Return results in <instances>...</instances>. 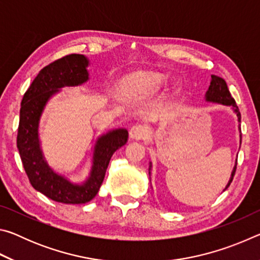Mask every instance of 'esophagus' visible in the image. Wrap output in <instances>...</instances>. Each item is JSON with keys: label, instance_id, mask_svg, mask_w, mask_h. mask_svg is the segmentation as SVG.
<instances>
[{"label": "esophagus", "instance_id": "esophagus-1", "mask_svg": "<svg viewBox=\"0 0 260 260\" xmlns=\"http://www.w3.org/2000/svg\"><path fill=\"white\" fill-rule=\"evenodd\" d=\"M148 135V128L146 126L141 124H135L131 127L129 129V136L133 140H141L144 139Z\"/></svg>", "mask_w": 260, "mask_h": 260}]
</instances>
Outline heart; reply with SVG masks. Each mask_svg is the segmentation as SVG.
Returning <instances> with one entry per match:
<instances>
[{"label": "heart", "instance_id": "1", "mask_svg": "<svg viewBox=\"0 0 260 260\" xmlns=\"http://www.w3.org/2000/svg\"><path fill=\"white\" fill-rule=\"evenodd\" d=\"M164 78L158 73H142V74H134L129 77L124 83V89L126 93H149V91L156 90L159 88Z\"/></svg>", "mask_w": 260, "mask_h": 260}]
</instances>
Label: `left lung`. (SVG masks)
I'll list each match as a JSON object with an SVG mask.
<instances>
[{
	"instance_id": "8db88e82",
	"label": "left lung",
	"mask_w": 260,
	"mask_h": 260,
	"mask_svg": "<svg viewBox=\"0 0 260 260\" xmlns=\"http://www.w3.org/2000/svg\"><path fill=\"white\" fill-rule=\"evenodd\" d=\"M205 100L209 101V102L220 103L223 105H230V107H233V110H234V112L236 113L239 122H241V113L239 111V108H237L235 100L232 98L230 90H228L226 81L223 80L222 78L217 77V76H211V83L209 86L208 91H206V94H205ZM240 139H241V135H240ZM150 167H151V165H150ZM235 171H236V165L234 167V170H233L232 177L230 179V181H228V184L225 189L230 187V184L232 183L233 178H234V175H235Z\"/></svg>"
}]
</instances>
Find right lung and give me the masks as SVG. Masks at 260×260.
Wrapping results in <instances>:
<instances>
[{"label":"right lung","instance_id":"1","mask_svg":"<svg viewBox=\"0 0 260 260\" xmlns=\"http://www.w3.org/2000/svg\"><path fill=\"white\" fill-rule=\"evenodd\" d=\"M89 61L83 55L71 54L43 68L21 100L17 148L21 162L34 189L48 199L64 204H83L94 199L102 184L113 152L125 146L128 132L124 128L110 131L96 141L93 166L85 182H70L48 166L39 141V121L43 109L59 88L82 85L88 80Z\"/></svg>","mask_w":260,"mask_h":260}]
</instances>
